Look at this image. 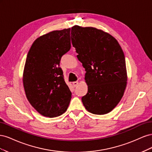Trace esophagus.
Returning <instances> with one entry per match:
<instances>
[{"mask_svg": "<svg viewBox=\"0 0 152 152\" xmlns=\"http://www.w3.org/2000/svg\"><path fill=\"white\" fill-rule=\"evenodd\" d=\"M78 85H79V82H73V87H77Z\"/></svg>", "mask_w": 152, "mask_h": 152, "instance_id": "obj_1", "label": "esophagus"}]
</instances>
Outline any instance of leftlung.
<instances>
[{
  "label": "left lung",
  "mask_w": 152,
  "mask_h": 152,
  "mask_svg": "<svg viewBox=\"0 0 152 152\" xmlns=\"http://www.w3.org/2000/svg\"><path fill=\"white\" fill-rule=\"evenodd\" d=\"M71 39L86 72L88 91L82 98L84 106L93 114L109 113L120 102L127 85L121 45L111 35L93 27L73 26Z\"/></svg>",
  "instance_id": "8db88e82"
}]
</instances>
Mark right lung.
Instances as JSON below:
<instances>
[{
  "instance_id": "add662e5",
  "label": "right lung",
  "mask_w": 152,
  "mask_h": 152,
  "mask_svg": "<svg viewBox=\"0 0 152 152\" xmlns=\"http://www.w3.org/2000/svg\"><path fill=\"white\" fill-rule=\"evenodd\" d=\"M70 48V28H67L40 36L27 54L23 77L25 94L31 105L43 116L61 115L70 104L72 93L59 63Z\"/></svg>"
}]
</instances>
